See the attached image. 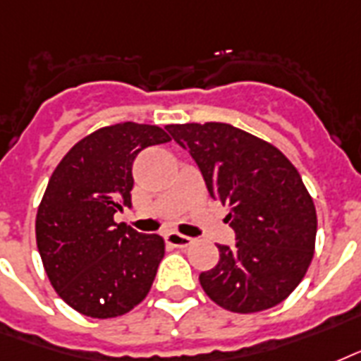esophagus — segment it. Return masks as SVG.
I'll return each mask as SVG.
<instances>
[{"mask_svg": "<svg viewBox=\"0 0 361 361\" xmlns=\"http://www.w3.org/2000/svg\"><path fill=\"white\" fill-rule=\"evenodd\" d=\"M166 243L169 247L175 248H186L192 245V237H186L183 233H177V231H171V233H167L166 235Z\"/></svg>", "mask_w": 361, "mask_h": 361, "instance_id": "obj_1", "label": "esophagus"}]
</instances>
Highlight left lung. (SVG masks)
<instances>
[{
    "label": "left lung",
    "instance_id": "left-lung-1",
    "mask_svg": "<svg viewBox=\"0 0 361 361\" xmlns=\"http://www.w3.org/2000/svg\"><path fill=\"white\" fill-rule=\"evenodd\" d=\"M171 139L190 150L212 197L230 207L233 247L200 275L201 288L226 311L279 305L303 281L314 256L317 209L300 171L276 149L222 122L171 124Z\"/></svg>",
    "mask_w": 361,
    "mask_h": 361
}]
</instances>
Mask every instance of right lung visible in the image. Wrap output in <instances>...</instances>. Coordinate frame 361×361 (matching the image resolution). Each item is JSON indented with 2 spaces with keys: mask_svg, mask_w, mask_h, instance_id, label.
Listing matches in <instances>:
<instances>
[{
  "mask_svg": "<svg viewBox=\"0 0 361 361\" xmlns=\"http://www.w3.org/2000/svg\"><path fill=\"white\" fill-rule=\"evenodd\" d=\"M169 141L158 126H105L80 139L47 184L35 219L39 254L56 294L85 317H120L149 294L166 243L116 224L114 212L131 205L137 154Z\"/></svg>",
  "mask_w": 361,
  "mask_h": 361,
  "instance_id": "add662e5",
  "label": "right lung"
}]
</instances>
